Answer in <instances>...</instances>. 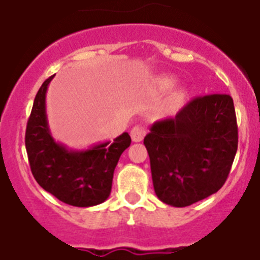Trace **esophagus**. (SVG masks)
<instances>
[{
	"label": "esophagus",
	"instance_id": "obj_1",
	"mask_svg": "<svg viewBox=\"0 0 260 260\" xmlns=\"http://www.w3.org/2000/svg\"><path fill=\"white\" fill-rule=\"evenodd\" d=\"M145 136V128L141 127V125H135V127L131 129V137L135 142L142 141Z\"/></svg>",
	"mask_w": 260,
	"mask_h": 260
}]
</instances>
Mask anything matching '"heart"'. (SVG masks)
Wrapping results in <instances>:
<instances>
[{"label":"heart","instance_id":"heart-1","mask_svg":"<svg viewBox=\"0 0 260 260\" xmlns=\"http://www.w3.org/2000/svg\"><path fill=\"white\" fill-rule=\"evenodd\" d=\"M166 84H167L168 86H172V84H174V80H172V79H168V80H166Z\"/></svg>","mask_w":260,"mask_h":260}]
</instances>
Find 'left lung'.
<instances>
[{"mask_svg":"<svg viewBox=\"0 0 260 260\" xmlns=\"http://www.w3.org/2000/svg\"><path fill=\"white\" fill-rule=\"evenodd\" d=\"M144 144L159 200L174 207L205 200L224 185L237 153L232 97L194 98L175 116L155 121Z\"/></svg>","mask_w":260,"mask_h":260,"instance_id":"8db88e82","label":"left lung"}]
</instances>
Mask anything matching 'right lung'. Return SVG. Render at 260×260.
<instances>
[{"mask_svg":"<svg viewBox=\"0 0 260 260\" xmlns=\"http://www.w3.org/2000/svg\"><path fill=\"white\" fill-rule=\"evenodd\" d=\"M53 76L37 92L25 129V149L39 185L62 202L76 207H92L109 198L114 171L131 137L121 133L114 142H101L75 150L57 142L49 128L46 92Z\"/></svg>","mask_w":260,"mask_h":260,"instance_id":"obj_1","label":"right lung"}]
</instances>
